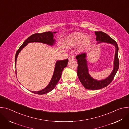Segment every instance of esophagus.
<instances>
[{"instance_id": "34e87169", "label": "esophagus", "mask_w": 129, "mask_h": 129, "mask_svg": "<svg viewBox=\"0 0 129 129\" xmlns=\"http://www.w3.org/2000/svg\"><path fill=\"white\" fill-rule=\"evenodd\" d=\"M74 57H73V56H70L69 57V61H72L74 60Z\"/></svg>"}]
</instances>
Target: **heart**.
Listing matches in <instances>:
<instances>
[{
  "label": "heart",
  "mask_w": 129,
  "mask_h": 129,
  "mask_svg": "<svg viewBox=\"0 0 129 129\" xmlns=\"http://www.w3.org/2000/svg\"><path fill=\"white\" fill-rule=\"evenodd\" d=\"M90 42L91 38L89 36H85L82 33H75L67 38L66 44L68 47H73L80 44V48L84 49L90 44Z\"/></svg>",
  "instance_id": "obj_1"
}]
</instances>
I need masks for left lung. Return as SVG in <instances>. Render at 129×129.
I'll list each match as a JSON object with an SVG mask.
<instances>
[{
	"label": "left lung",
	"instance_id": "8db88e82",
	"mask_svg": "<svg viewBox=\"0 0 129 129\" xmlns=\"http://www.w3.org/2000/svg\"><path fill=\"white\" fill-rule=\"evenodd\" d=\"M96 36V40L98 43L104 42L111 44L115 46L116 50L114 61V68L110 75L106 79L103 80H96L92 78L88 73L87 62L86 60V53H81L77 55L76 59L78 60V78L86 88L89 90H98L109 85L113 81L119 68V59L118 57V47L116 42L110 37L107 34L103 31H95Z\"/></svg>",
	"mask_w": 129,
	"mask_h": 129
}]
</instances>
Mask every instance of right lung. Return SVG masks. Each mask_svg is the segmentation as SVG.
<instances>
[{"label": "right lung", "mask_w": 129, "mask_h": 129, "mask_svg": "<svg viewBox=\"0 0 129 129\" xmlns=\"http://www.w3.org/2000/svg\"><path fill=\"white\" fill-rule=\"evenodd\" d=\"M56 33V32L47 31L45 33H42L41 34L36 33L34 34L29 37L23 42L21 46L19 47L16 52L15 61V65L16 64L17 58L18 56V54L20 51L29 43L31 42H40L44 44H46L51 46H52L55 42V40L53 39V34ZM68 60L65 59L64 60L57 61L55 66L54 70L52 77L51 79L48 86L44 89L38 91H31V92L38 94H44L49 92L52 91L55 87H56L58 82L60 79L62 75V72L63 71L64 68H65L68 64Z\"/></svg>", "instance_id": "add662e5"}]
</instances>
